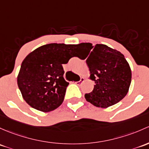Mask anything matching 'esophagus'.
<instances>
[{"instance_id":"obj_1","label":"esophagus","mask_w":149,"mask_h":149,"mask_svg":"<svg viewBox=\"0 0 149 149\" xmlns=\"http://www.w3.org/2000/svg\"><path fill=\"white\" fill-rule=\"evenodd\" d=\"M84 81H85V79H84V78H81V79H80V81H76V82H75V84H77L78 86H80L81 84H82L83 82H84Z\"/></svg>"}]
</instances>
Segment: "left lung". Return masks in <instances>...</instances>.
Listing matches in <instances>:
<instances>
[{"instance_id":"obj_1","label":"left lung","mask_w":149,"mask_h":149,"mask_svg":"<svg viewBox=\"0 0 149 149\" xmlns=\"http://www.w3.org/2000/svg\"><path fill=\"white\" fill-rule=\"evenodd\" d=\"M79 46L88 50L90 54H88L86 63L90 79L95 81L93 90L85 94L86 101L101 108L109 107L121 101L131 82V68L124 56L103 44L93 47L90 43H82Z\"/></svg>"}]
</instances>
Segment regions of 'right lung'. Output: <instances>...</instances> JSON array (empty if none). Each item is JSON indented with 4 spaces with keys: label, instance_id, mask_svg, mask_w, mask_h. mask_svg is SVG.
<instances>
[{
    "label": "right lung",
    "instance_id": "right-lung-1",
    "mask_svg": "<svg viewBox=\"0 0 149 149\" xmlns=\"http://www.w3.org/2000/svg\"><path fill=\"white\" fill-rule=\"evenodd\" d=\"M79 45L50 43L25 58L17 78L23 99L32 108L49 112L61 105L69 84L62 64L68 62Z\"/></svg>",
    "mask_w": 149,
    "mask_h": 149
}]
</instances>
